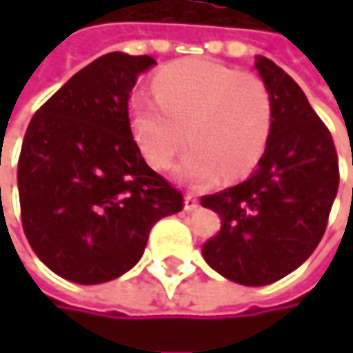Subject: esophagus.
I'll return each instance as SVG.
<instances>
[{
  "instance_id": "obj_1",
  "label": "esophagus",
  "mask_w": 353,
  "mask_h": 353,
  "mask_svg": "<svg viewBox=\"0 0 353 353\" xmlns=\"http://www.w3.org/2000/svg\"><path fill=\"white\" fill-rule=\"evenodd\" d=\"M198 206H200V202H198V198H196L194 194H185V196H183V210L192 212V210H196Z\"/></svg>"
}]
</instances>
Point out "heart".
<instances>
[{"instance_id": "heart-1", "label": "heart", "mask_w": 353, "mask_h": 353, "mask_svg": "<svg viewBox=\"0 0 353 353\" xmlns=\"http://www.w3.org/2000/svg\"><path fill=\"white\" fill-rule=\"evenodd\" d=\"M155 98L134 94L128 122L143 157L165 170L177 153L192 149L176 165V177L210 185L241 177L261 159L272 130V96L247 71L208 59H183L163 67L153 81Z\"/></svg>"}]
</instances>
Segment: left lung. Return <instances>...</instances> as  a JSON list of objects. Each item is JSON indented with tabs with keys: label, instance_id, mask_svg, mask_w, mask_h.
<instances>
[{
	"label": "left lung",
	"instance_id": "8db88e82",
	"mask_svg": "<svg viewBox=\"0 0 353 353\" xmlns=\"http://www.w3.org/2000/svg\"><path fill=\"white\" fill-rule=\"evenodd\" d=\"M255 69L274 108L265 151L243 183L200 200L221 214V231L202 245L206 263L243 286L272 284L309 259L339 185L331 132L305 92L265 57Z\"/></svg>",
	"mask_w": 353,
	"mask_h": 353
}]
</instances>
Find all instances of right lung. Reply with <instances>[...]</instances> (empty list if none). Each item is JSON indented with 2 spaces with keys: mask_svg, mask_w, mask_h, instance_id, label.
Returning <instances> with one entry per match:
<instances>
[{
  "mask_svg": "<svg viewBox=\"0 0 353 353\" xmlns=\"http://www.w3.org/2000/svg\"><path fill=\"white\" fill-rule=\"evenodd\" d=\"M149 54L108 52L75 73L28 124L18 161L22 227L40 261L75 284H102L143 255L151 227L183 196L143 159L128 122Z\"/></svg>",
  "mask_w": 353,
  "mask_h": 353,
  "instance_id": "1",
  "label": "right lung"
}]
</instances>
